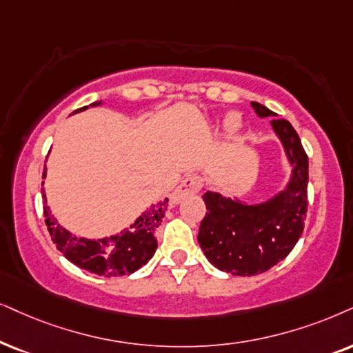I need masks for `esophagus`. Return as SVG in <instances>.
<instances>
[{"mask_svg": "<svg viewBox=\"0 0 353 353\" xmlns=\"http://www.w3.org/2000/svg\"><path fill=\"white\" fill-rule=\"evenodd\" d=\"M202 185H203L202 177L197 176V174H189V176L182 179L179 187H177V189L174 190L172 200L176 203H179L181 200H184L185 197H189V195L197 194V192L202 189Z\"/></svg>", "mask_w": 353, "mask_h": 353, "instance_id": "34e87169", "label": "esophagus"}]
</instances>
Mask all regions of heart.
I'll list each match as a JSON object with an SVG mask.
<instances>
[{"mask_svg": "<svg viewBox=\"0 0 353 353\" xmlns=\"http://www.w3.org/2000/svg\"><path fill=\"white\" fill-rule=\"evenodd\" d=\"M228 125H230V128L231 130H234V128H238V120H234V119H230V122H228Z\"/></svg>", "mask_w": 353, "mask_h": 353, "instance_id": "heart-1", "label": "heart"}]
</instances>
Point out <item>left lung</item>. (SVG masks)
Here are the masks:
<instances>
[{
  "instance_id": "1",
  "label": "left lung",
  "mask_w": 353,
  "mask_h": 353,
  "mask_svg": "<svg viewBox=\"0 0 353 353\" xmlns=\"http://www.w3.org/2000/svg\"><path fill=\"white\" fill-rule=\"evenodd\" d=\"M251 105L261 119L276 117L259 102ZM270 125L292 164L285 189L254 205L225 197L220 192L203 194L207 215L200 223L199 244L216 269L233 275H257L276 265L292 252L305 228L307 156L288 120L274 119Z\"/></svg>"
}]
</instances>
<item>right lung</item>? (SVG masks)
Segmentation results:
<instances>
[{"label": "right lung", "mask_w": 353, "mask_h": 353, "mask_svg": "<svg viewBox=\"0 0 353 353\" xmlns=\"http://www.w3.org/2000/svg\"><path fill=\"white\" fill-rule=\"evenodd\" d=\"M101 104L102 102L97 101L91 105ZM86 109L88 105H84L83 109L74 110V114ZM46 176L47 168H43V179ZM168 202L169 200L166 199L158 205H151L128 228L109 238L99 239L79 238L65 230L47 207L46 194H43V216H46V225L52 241L71 264L96 275L119 276L133 274L154 256L156 248H158L154 231L161 225L164 212L168 210Z\"/></svg>", "instance_id": "obj_1"}]
</instances>
